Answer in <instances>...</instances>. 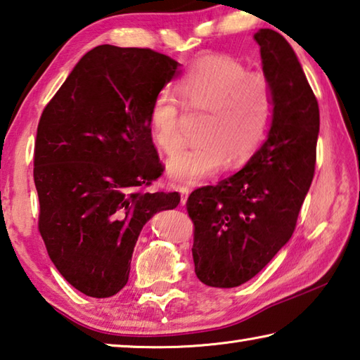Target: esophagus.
I'll return each instance as SVG.
<instances>
[{
	"label": "esophagus",
	"mask_w": 360,
	"mask_h": 360,
	"mask_svg": "<svg viewBox=\"0 0 360 360\" xmlns=\"http://www.w3.org/2000/svg\"><path fill=\"white\" fill-rule=\"evenodd\" d=\"M178 191H179V193H181V205L184 206L186 202H187V197H188V187H186V186H179V187H178Z\"/></svg>",
	"instance_id": "1"
}]
</instances>
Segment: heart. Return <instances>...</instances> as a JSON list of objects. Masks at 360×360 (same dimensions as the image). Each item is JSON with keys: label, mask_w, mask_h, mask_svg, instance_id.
I'll use <instances>...</instances> for the list:
<instances>
[{"label": "heart", "mask_w": 360, "mask_h": 360, "mask_svg": "<svg viewBox=\"0 0 360 360\" xmlns=\"http://www.w3.org/2000/svg\"><path fill=\"white\" fill-rule=\"evenodd\" d=\"M188 110L207 112L201 126L202 143L167 160V173L176 182L193 184L224 169L230 159L247 160L269 134L276 96L269 78L248 72L245 64L226 53L202 55L178 84ZM149 124L154 141L172 154L182 145L181 105L169 91L155 96Z\"/></svg>", "instance_id": "heart-1"}]
</instances>
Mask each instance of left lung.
<instances>
[{
    "label": "left lung",
    "mask_w": 360,
    "mask_h": 360,
    "mask_svg": "<svg viewBox=\"0 0 360 360\" xmlns=\"http://www.w3.org/2000/svg\"><path fill=\"white\" fill-rule=\"evenodd\" d=\"M253 37L276 96L269 134L240 172L187 200L195 274L214 288L248 282L288 243L315 174L316 97L282 34L261 28Z\"/></svg>",
    "instance_id": "left-lung-1"
}]
</instances>
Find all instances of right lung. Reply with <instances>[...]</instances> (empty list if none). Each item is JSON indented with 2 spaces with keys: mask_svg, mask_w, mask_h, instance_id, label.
<instances>
[{
  "mask_svg": "<svg viewBox=\"0 0 360 360\" xmlns=\"http://www.w3.org/2000/svg\"><path fill=\"white\" fill-rule=\"evenodd\" d=\"M179 66L151 49L99 45L44 108L34 145L39 231L56 269L86 296L120 292L143 226L179 205L178 192H143L163 172L149 112Z\"/></svg>",
  "mask_w": 360,
  "mask_h": 360,
  "instance_id": "obj_1",
  "label": "right lung"
}]
</instances>
